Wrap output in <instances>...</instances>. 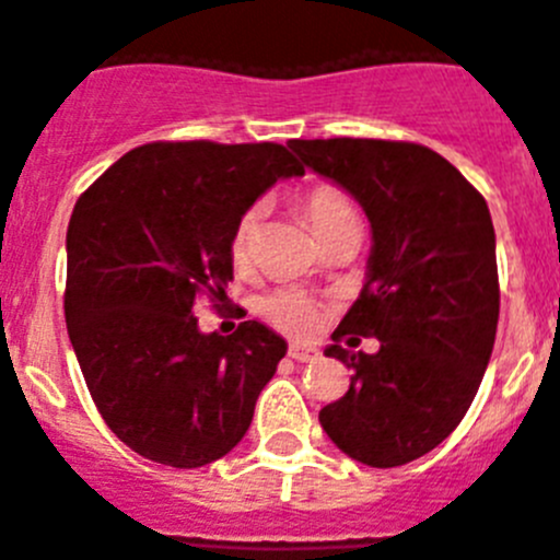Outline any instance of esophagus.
<instances>
[{
  "mask_svg": "<svg viewBox=\"0 0 560 560\" xmlns=\"http://www.w3.org/2000/svg\"><path fill=\"white\" fill-rule=\"evenodd\" d=\"M287 355H290L292 361H298V363H312V361H317L319 352H317V347H308V345H301V341H292L290 350H287Z\"/></svg>",
  "mask_w": 560,
  "mask_h": 560,
  "instance_id": "1",
  "label": "esophagus"
}]
</instances>
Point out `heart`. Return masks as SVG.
<instances>
[{"instance_id":"1","label":"heart","mask_w":560,"mask_h":560,"mask_svg":"<svg viewBox=\"0 0 560 560\" xmlns=\"http://www.w3.org/2000/svg\"><path fill=\"white\" fill-rule=\"evenodd\" d=\"M301 210L306 215L308 226L314 230V235L323 241L328 232H334L336 226H341L345 221L355 219V210L347 202V197L341 191H336L334 186H314L308 188L301 197ZM259 235V208H248L246 213L237 219L235 230L230 235V259L235 262V268L248 265L254 254V243ZM259 312L276 328L287 330V334H308V330L317 325V303L301 290H279L270 292L262 303H259Z\"/></svg>"}]
</instances>
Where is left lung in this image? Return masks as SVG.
<instances>
[{"label":"left lung","mask_w":560,"mask_h":560,"mask_svg":"<svg viewBox=\"0 0 560 560\" xmlns=\"http://www.w3.org/2000/svg\"><path fill=\"white\" fill-rule=\"evenodd\" d=\"M303 164L358 199L372 224L361 295L325 355L352 369L350 388L319 410L330 441L372 468L441 446L468 412L495 345L501 287L485 197L424 144L292 139ZM381 339L350 353L341 335Z\"/></svg>","instance_id":"8db88e82"}]
</instances>
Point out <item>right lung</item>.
I'll return each mask as SVG.
<instances>
[{
	"instance_id": "obj_1",
	"label": "right lung",
	"mask_w": 560,
	"mask_h": 560,
	"mask_svg": "<svg viewBox=\"0 0 560 560\" xmlns=\"http://www.w3.org/2000/svg\"><path fill=\"white\" fill-rule=\"evenodd\" d=\"M292 175L303 166L273 142H150L75 202L65 323L97 412L136 454L202 468L252 427L287 341L257 319L202 334L194 303L226 295L237 219Z\"/></svg>"
}]
</instances>
